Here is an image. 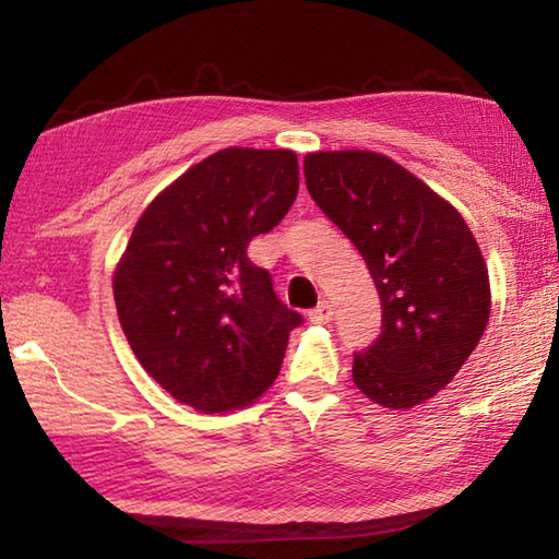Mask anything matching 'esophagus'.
Listing matches in <instances>:
<instances>
[{
    "instance_id": "esophagus-1",
    "label": "esophagus",
    "mask_w": 559,
    "mask_h": 559,
    "mask_svg": "<svg viewBox=\"0 0 559 559\" xmlns=\"http://www.w3.org/2000/svg\"><path fill=\"white\" fill-rule=\"evenodd\" d=\"M308 318L310 323H320V325L330 323V320H333V306H330V300H320L318 308L310 310Z\"/></svg>"
}]
</instances>
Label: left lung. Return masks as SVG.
Masks as SVG:
<instances>
[{
    "instance_id": "obj_1",
    "label": "left lung",
    "mask_w": 559,
    "mask_h": 559,
    "mask_svg": "<svg viewBox=\"0 0 559 559\" xmlns=\"http://www.w3.org/2000/svg\"><path fill=\"white\" fill-rule=\"evenodd\" d=\"M308 192L362 253L382 300V335L355 355L357 390L412 409L447 386L490 318L476 236L429 185L370 150L308 153Z\"/></svg>"
}]
</instances>
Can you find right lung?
<instances>
[{"label":"right lung","instance_id":"add662e5","mask_svg":"<svg viewBox=\"0 0 559 559\" xmlns=\"http://www.w3.org/2000/svg\"><path fill=\"white\" fill-rule=\"evenodd\" d=\"M298 194L293 150L226 147L187 169L140 214L112 296L132 353L177 402L241 409L278 377L300 316L246 246Z\"/></svg>","mask_w":559,"mask_h":559}]
</instances>
